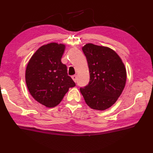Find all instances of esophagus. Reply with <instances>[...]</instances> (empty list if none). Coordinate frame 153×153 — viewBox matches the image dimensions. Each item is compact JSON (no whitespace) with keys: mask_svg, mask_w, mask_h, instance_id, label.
Returning a JSON list of instances; mask_svg holds the SVG:
<instances>
[{"mask_svg":"<svg viewBox=\"0 0 153 153\" xmlns=\"http://www.w3.org/2000/svg\"><path fill=\"white\" fill-rule=\"evenodd\" d=\"M71 78L73 79V80L74 81V82H77V76H76V75H74V76H71Z\"/></svg>","mask_w":153,"mask_h":153,"instance_id":"obj_1","label":"esophagus"}]
</instances>
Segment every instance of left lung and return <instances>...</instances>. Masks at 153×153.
I'll return each mask as SVG.
<instances>
[{
	"label": "left lung",
	"mask_w": 153,
	"mask_h": 153,
	"mask_svg": "<svg viewBox=\"0 0 153 153\" xmlns=\"http://www.w3.org/2000/svg\"><path fill=\"white\" fill-rule=\"evenodd\" d=\"M88 64L90 81L80 88L86 104L97 110L109 108L121 95L126 82V69L112 48L92 43L82 47Z\"/></svg>",
	"instance_id": "left-lung-1"
}]
</instances>
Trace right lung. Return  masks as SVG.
Instances as JSON below:
<instances>
[{"label":"right lung","mask_w":153,"mask_h":153,"mask_svg":"<svg viewBox=\"0 0 153 153\" xmlns=\"http://www.w3.org/2000/svg\"><path fill=\"white\" fill-rule=\"evenodd\" d=\"M66 45L51 43L39 47L29 60L25 82L35 100L48 108L57 106L69 88L76 86L61 58Z\"/></svg>","instance_id":"add662e5"}]
</instances>
